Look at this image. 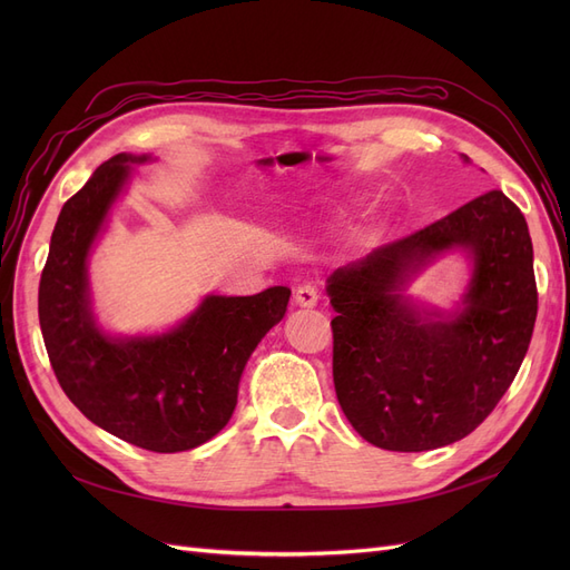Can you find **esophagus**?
Returning a JSON list of instances; mask_svg holds the SVG:
<instances>
[{"mask_svg":"<svg viewBox=\"0 0 570 570\" xmlns=\"http://www.w3.org/2000/svg\"><path fill=\"white\" fill-rule=\"evenodd\" d=\"M295 299H297L299 306H316L318 299H321V289H318L316 283L306 281V283H302V285L295 289Z\"/></svg>","mask_w":570,"mask_h":570,"instance_id":"34e87169","label":"esophagus"}]
</instances>
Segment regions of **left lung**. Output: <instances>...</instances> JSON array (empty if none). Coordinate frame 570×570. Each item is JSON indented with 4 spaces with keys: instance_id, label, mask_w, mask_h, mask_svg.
I'll use <instances>...</instances> for the list:
<instances>
[{
    "instance_id": "1",
    "label": "left lung",
    "mask_w": 570,
    "mask_h": 570,
    "mask_svg": "<svg viewBox=\"0 0 570 570\" xmlns=\"http://www.w3.org/2000/svg\"><path fill=\"white\" fill-rule=\"evenodd\" d=\"M450 246L474 254L466 312L425 322L399 297L409 269ZM333 381L356 433L390 452L452 444L485 421L519 373L538 318L528 223L502 189L337 268Z\"/></svg>"
}]
</instances>
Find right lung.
Masks as SVG:
<instances>
[{
  "label": "right lung",
  "mask_w": 570,
  "mask_h": 570,
  "mask_svg": "<svg viewBox=\"0 0 570 570\" xmlns=\"http://www.w3.org/2000/svg\"><path fill=\"white\" fill-rule=\"evenodd\" d=\"M116 154L63 204L42 268L38 314L57 381L85 416L140 450H195L230 421L249 354L285 316L287 287L252 297H206L176 331L109 340L88 306L85 262L128 178Z\"/></svg>",
  "instance_id": "right-lung-1"
}]
</instances>
